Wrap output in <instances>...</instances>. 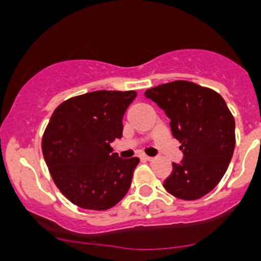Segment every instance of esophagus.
Masks as SVG:
<instances>
[{
	"label": "esophagus",
	"instance_id": "34e87169",
	"mask_svg": "<svg viewBox=\"0 0 261 261\" xmlns=\"http://www.w3.org/2000/svg\"><path fill=\"white\" fill-rule=\"evenodd\" d=\"M140 160H143V161H152L153 158L149 157V155H147V154H142V155H140Z\"/></svg>",
	"mask_w": 261,
	"mask_h": 261
}]
</instances>
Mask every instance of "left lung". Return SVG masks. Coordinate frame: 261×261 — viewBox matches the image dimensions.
I'll return each instance as SVG.
<instances>
[{
  "label": "left lung",
  "mask_w": 261,
  "mask_h": 261,
  "mask_svg": "<svg viewBox=\"0 0 261 261\" xmlns=\"http://www.w3.org/2000/svg\"><path fill=\"white\" fill-rule=\"evenodd\" d=\"M144 95L171 119L172 135L184 153L181 164H172L165 189L184 201L210 193L234 152L236 122L225 100L208 87L182 80L158 85Z\"/></svg>",
  "instance_id": "8db88e82"
}]
</instances>
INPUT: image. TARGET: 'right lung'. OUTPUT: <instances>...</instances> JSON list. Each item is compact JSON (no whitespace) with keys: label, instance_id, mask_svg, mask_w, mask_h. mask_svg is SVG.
I'll list each match as a JSON object with an SVG mask.
<instances>
[{"label":"right lung","instance_id":"1","mask_svg":"<svg viewBox=\"0 0 261 261\" xmlns=\"http://www.w3.org/2000/svg\"><path fill=\"white\" fill-rule=\"evenodd\" d=\"M136 91H99L73 96L51 114L42 153L51 177L72 203L86 210L113 207L127 193L139 158H121L111 143L121 138L122 118Z\"/></svg>","mask_w":261,"mask_h":261}]
</instances>
